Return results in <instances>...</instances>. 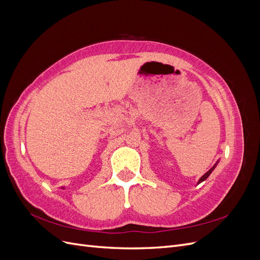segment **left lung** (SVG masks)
I'll use <instances>...</instances> for the list:
<instances>
[{
	"mask_svg": "<svg viewBox=\"0 0 260 260\" xmlns=\"http://www.w3.org/2000/svg\"><path fill=\"white\" fill-rule=\"evenodd\" d=\"M218 162H219V160H218V161H217V162H216V164L214 165V166H212V167H211V168H210V169H209V170H208V171L206 172V174H205V175H204L203 177H201V179L199 180V182H198V184L202 183V182H203V181H205V180H206V179H207V178L209 177V175H210V174H211V172H212V171H214V169L216 168V166H217V165H218Z\"/></svg>",
	"mask_w": 260,
	"mask_h": 260,
	"instance_id": "1",
	"label": "left lung"
}]
</instances>
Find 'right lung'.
I'll return each mask as SVG.
<instances>
[{
	"label": "right lung",
	"instance_id": "1",
	"mask_svg": "<svg viewBox=\"0 0 260 260\" xmlns=\"http://www.w3.org/2000/svg\"><path fill=\"white\" fill-rule=\"evenodd\" d=\"M61 188H65V187H61Z\"/></svg>",
	"mask_w": 260,
	"mask_h": 260
}]
</instances>
